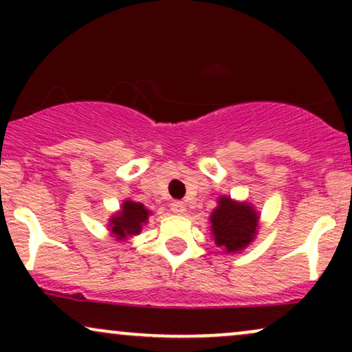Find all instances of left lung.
Here are the masks:
<instances>
[{
    "label": "left lung",
    "mask_w": 352,
    "mask_h": 352,
    "mask_svg": "<svg viewBox=\"0 0 352 352\" xmlns=\"http://www.w3.org/2000/svg\"><path fill=\"white\" fill-rule=\"evenodd\" d=\"M151 215V210L145 208V205L140 204V201L131 199L124 200L120 208L109 218V233L117 241L129 240V238L139 235L142 232V227L147 225Z\"/></svg>",
    "instance_id": "1"
}]
</instances>
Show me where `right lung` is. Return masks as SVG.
<instances>
[{
    "instance_id": "obj_1",
    "label": "right lung",
    "mask_w": 352,
    "mask_h": 352,
    "mask_svg": "<svg viewBox=\"0 0 352 352\" xmlns=\"http://www.w3.org/2000/svg\"><path fill=\"white\" fill-rule=\"evenodd\" d=\"M210 215V228L217 246L225 253H238L252 245L260 228V213L250 201L220 195Z\"/></svg>"
}]
</instances>
